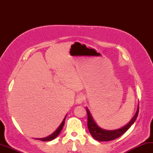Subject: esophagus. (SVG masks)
<instances>
[{"label": "esophagus", "instance_id": "obj_1", "mask_svg": "<svg viewBox=\"0 0 153 153\" xmlns=\"http://www.w3.org/2000/svg\"><path fill=\"white\" fill-rule=\"evenodd\" d=\"M84 99H85V97L83 94H79L76 98V103L77 104H80L83 102Z\"/></svg>", "mask_w": 153, "mask_h": 153}]
</instances>
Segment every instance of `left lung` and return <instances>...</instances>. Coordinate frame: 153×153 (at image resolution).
I'll list each match as a JSON object with an SVG mask.
<instances>
[{
    "mask_svg": "<svg viewBox=\"0 0 153 153\" xmlns=\"http://www.w3.org/2000/svg\"><path fill=\"white\" fill-rule=\"evenodd\" d=\"M86 109L88 116L87 126L92 137L96 140L100 141H108L115 140L117 138L119 137L121 135L125 133L130 128V127L133 125L137 117L138 112H139V104L137 105V111L136 113H135L134 116L133 117V118L131 119L130 121L127 125H126L125 126L120 128L111 130H104L98 126L97 124L94 121L93 117H92L87 107H86Z\"/></svg>",
    "mask_w": 153,
    "mask_h": 153,
    "instance_id": "8db88e82",
    "label": "left lung"
}]
</instances>
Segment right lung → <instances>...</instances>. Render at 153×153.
I'll list each match as a JSON object with an SVG mask.
<instances>
[{
    "label": "right lung",
    "instance_id": "right-lung-1",
    "mask_svg": "<svg viewBox=\"0 0 153 153\" xmlns=\"http://www.w3.org/2000/svg\"><path fill=\"white\" fill-rule=\"evenodd\" d=\"M66 117H65V119L62 120V123L60 124V125L59 126V128L57 129H56L54 132L52 133L51 135H49L48 137H43V138H36V140H40L42 141H51L53 140H54L55 138H56V137L58 136V135L60 134V132H61V130L62 129V127L65 125V119H66Z\"/></svg>",
    "mask_w": 153,
    "mask_h": 153
}]
</instances>
